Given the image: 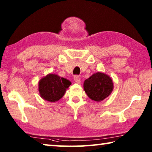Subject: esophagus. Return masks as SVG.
<instances>
[{
  "mask_svg": "<svg viewBox=\"0 0 152 152\" xmlns=\"http://www.w3.org/2000/svg\"><path fill=\"white\" fill-rule=\"evenodd\" d=\"M73 79H74V81H75L77 83H80V82H81V79H80V77H79L78 75H75V76H74Z\"/></svg>",
  "mask_w": 152,
  "mask_h": 152,
  "instance_id": "esophagus-1",
  "label": "esophagus"
}]
</instances>
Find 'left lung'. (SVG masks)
Listing matches in <instances>:
<instances>
[{
	"label": "left lung",
	"mask_w": 152,
	"mask_h": 152,
	"mask_svg": "<svg viewBox=\"0 0 152 152\" xmlns=\"http://www.w3.org/2000/svg\"><path fill=\"white\" fill-rule=\"evenodd\" d=\"M83 87L90 99L95 102H101L111 94L113 85L110 77L98 72L85 81Z\"/></svg>",
	"instance_id": "1"
}]
</instances>
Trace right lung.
I'll return each mask as SVG.
<instances>
[{
    "instance_id": "obj_1",
    "label": "right lung",
    "mask_w": 152,
    "mask_h": 152,
    "mask_svg": "<svg viewBox=\"0 0 152 152\" xmlns=\"http://www.w3.org/2000/svg\"><path fill=\"white\" fill-rule=\"evenodd\" d=\"M71 85V82L55 74H49L40 80L39 91L41 97L50 102H55L62 98Z\"/></svg>"
}]
</instances>
